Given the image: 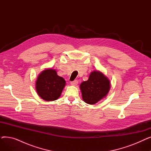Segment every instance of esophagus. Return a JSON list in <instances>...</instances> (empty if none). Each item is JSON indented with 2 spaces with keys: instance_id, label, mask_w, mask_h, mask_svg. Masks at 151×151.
<instances>
[{
  "instance_id": "esophagus-1",
  "label": "esophagus",
  "mask_w": 151,
  "mask_h": 151,
  "mask_svg": "<svg viewBox=\"0 0 151 151\" xmlns=\"http://www.w3.org/2000/svg\"><path fill=\"white\" fill-rule=\"evenodd\" d=\"M78 83V80H75V81H71L70 82V84L71 85H73V86H76L77 85Z\"/></svg>"
}]
</instances>
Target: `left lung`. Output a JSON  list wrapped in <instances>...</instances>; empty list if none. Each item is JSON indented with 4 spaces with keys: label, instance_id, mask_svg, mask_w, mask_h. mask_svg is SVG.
Listing matches in <instances>:
<instances>
[{
    "label": "left lung",
    "instance_id": "obj_1",
    "mask_svg": "<svg viewBox=\"0 0 151 151\" xmlns=\"http://www.w3.org/2000/svg\"><path fill=\"white\" fill-rule=\"evenodd\" d=\"M80 89L83 100L93 105L106 96L110 89V81L100 71H93L88 80L81 84Z\"/></svg>",
    "mask_w": 151,
    "mask_h": 151
}]
</instances>
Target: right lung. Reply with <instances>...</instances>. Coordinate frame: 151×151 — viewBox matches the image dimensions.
Here are the masks:
<instances>
[{"instance_id": "obj_1", "label": "right lung", "mask_w": 151, "mask_h": 151, "mask_svg": "<svg viewBox=\"0 0 151 151\" xmlns=\"http://www.w3.org/2000/svg\"><path fill=\"white\" fill-rule=\"evenodd\" d=\"M65 86V81L57 75L56 71L47 69L39 75L36 81L38 96L46 101H54L60 96Z\"/></svg>"}]
</instances>
